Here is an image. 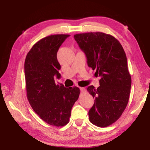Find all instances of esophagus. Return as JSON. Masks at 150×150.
I'll return each mask as SVG.
<instances>
[{"mask_svg":"<svg viewBox=\"0 0 150 150\" xmlns=\"http://www.w3.org/2000/svg\"><path fill=\"white\" fill-rule=\"evenodd\" d=\"M80 91H81V93H86V91H87L86 88L83 87H80Z\"/></svg>","mask_w":150,"mask_h":150,"instance_id":"esophagus-1","label":"esophagus"}]
</instances>
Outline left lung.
Segmentation results:
<instances>
[{"instance_id": "1", "label": "left lung", "mask_w": 150, "mask_h": 150, "mask_svg": "<svg viewBox=\"0 0 150 150\" xmlns=\"http://www.w3.org/2000/svg\"><path fill=\"white\" fill-rule=\"evenodd\" d=\"M85 53L87 64L100 77V86H88L95 103L88 111L89 120L98 127H107L120 117L128 105L132 84L125 52L118 40L103 32L74 35Z\"/></svg>"}]
</instances>
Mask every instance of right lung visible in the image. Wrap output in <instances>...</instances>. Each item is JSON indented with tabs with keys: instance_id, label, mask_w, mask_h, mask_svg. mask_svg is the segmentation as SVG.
Returning a JSON list of instances; mask_svg holds the SVG:
<instances>
[{
	"instance_id": "add662e5",
	"label": "right lung",
	"mask_w": 150,
	"mask_h": 150,
	"mask_svg": "<svg viewBox=\"0 0 150 150\" xmlns=\"http://www.w3.org/2000/svg\"><path fill=\"white\" fill-rule=\"evenodd\" d=\"M68 34L51 35L33 45L24 63L27 98L40 118L48 124L63 126L69 122L71 110L80 94L79 88L56 85L61 77L57 53Z\"/></svg>"
}]
</instances>
